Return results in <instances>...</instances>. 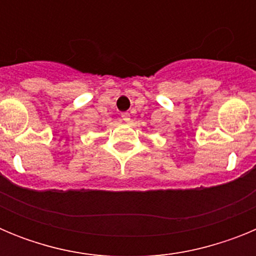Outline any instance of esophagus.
<instances>
[{
    "label": "esophagus",
    "instance_id": "1",
    "mask_svg": "<svg viewBox=\"0 0 256 256\" xmlns=\"http://www.w3.org/2000/svg\"><path fill=\"white\" fill-rule=\"evenodd\" d=\"M122 119H123V122L128 123L130 120V115L128 112H122Z\"/></svg>",
    "mask_w": 256,
    "mask_h": 256
}]
</instances>
